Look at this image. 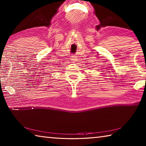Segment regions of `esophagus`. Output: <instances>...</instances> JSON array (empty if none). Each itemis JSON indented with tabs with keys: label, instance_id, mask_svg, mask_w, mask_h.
<instances>
[{
	"label": "esophagus",
	"instance_id": "1",
	"mask_svg": "<svg viewBox=\"0 0 146 146\" xmlns=\"http://www.w3.org/2000/svg\"><path fill=\"white\" fill-rule=\"evenodd\" d=\"M70 60H71V61H72L73 63L75 62L76 61V59L74 57H71L70 58Z\"/></svg>",
	"mask_w": 146,
	"mask_h": 146
}]
</instances>
